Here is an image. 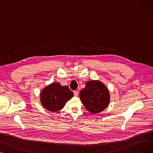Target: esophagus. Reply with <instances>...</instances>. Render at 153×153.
<instances>
[{"instance_id":"obj_1","label":"esophagus","mask_w":153,"mask_h":153,"mask_svg":"<svg viewBox=\"0 0 153 153\" xmlns=\"http://www.w3.org/2000/svg\"><path fill=\"white\" fill-rule=\"evenodd\" d=\"M73 93H74V94H75V96H78L79 91H78V90H75V91H73Z\"/></svg>"}]
</instances>
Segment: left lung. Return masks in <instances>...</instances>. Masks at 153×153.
I'll return each mask as SVG.
<instances>
[{"label": "left lung", "instance_id": "obj_1", "mask_svg": "<svg viewBox=\"0 0 153 153\" xmlns=\"http://www.w3.org/2000/svg\"><path fill=\"white\" fill-rule=\"evenodd\" d=\"M80 98L87 111L93 114L104 111L110 102L108 90L99 80L87 82L80 91Z\"/></svg>", "mask_w": 153, "mask_h": 153}]
</instances>
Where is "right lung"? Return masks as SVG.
<instances>
[{"instance_id":"obj_1","label":"right lung","mask_w":153,"mask_h":153,"mask_svg":"<svg viewBox=\"0 0 153 153\" xmlns=\"http://www.w3.org/2000/svg\"><path fill=\"white\" fill-rule=\"evenodd\" d=\"M68 87L62 86L59 83L53 82L42 89L40 94L42 105L51 112L62 109L67 101L73 96Z\"/></svg>"}]
</instances>
